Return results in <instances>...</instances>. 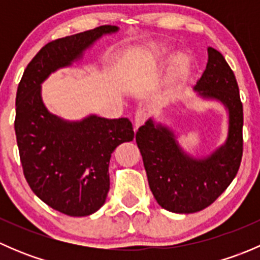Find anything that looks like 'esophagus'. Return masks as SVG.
<instances>
[{"label":"esophagus","instance_id":"obj_1","mask_svg":"<svg viewBox=\"0 0 260 260\" xmlns=\"http://www.w3.org/2000/svg\"><path fill=\"white\" fill-rule=\"evenodd\" d=\"M147 119V112L145 109H138L135 114V131L138 129L140 125H142Z\"/></svg>","mask_w":260,"mask_h":260}]
</instances>
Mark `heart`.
Returning a JSON list of instances; mask_svg holds the SVG:
<instances>
[{"mask_svg":"<svg viewBox=\"0 0 260 260\" xmlns=\"http://www.w3.org/2000/svg\"><path fill=\"white\" fill-rule=\"evenodd\" d=\"M186 72V65L183 61H180L179 65H177V74L181 75Z\"/></svg>","mask_w":260,"mask_h":260,"instance_id":"heart-1","label":"heart"}]
</instances>
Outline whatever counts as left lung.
<instances>
[{"instance_id":"1","label":"left lung","mask_w":260,"mask_h":260,"mask_svg":"<svg viewBox=\"0 0 260 260\" xmlns=\"http://www.w3.org/2000/svg\"><path fill=\"white\" fill-rule=\"evenodd\" d=\"M209 60L195 90L216 99L229 112L228 140L206 158L188 157L174 132L148 119L136 133L149 188L166 210L191 214L210 206L237 176L243 156V104L229 64L217 50L208 49Z\"/></svg>"}]
</instances>
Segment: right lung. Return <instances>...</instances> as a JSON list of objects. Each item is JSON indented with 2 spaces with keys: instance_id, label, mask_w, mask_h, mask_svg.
I'll list each match as a JSON object with an SVG mask.
<instances>
[{
  "instance_id": "1",
  "label": "right lung",
  "mask_w": 260,
  "mask_h": 260,
  "mask_svg": "<svg viewBox=\"0 0 260 260\" xmlns=\"http://www.w3.org/2000/svg\"><path fill=\"white\" fill-rule=\"evenodd\" d=\"M104 25L46 44L28 62L16 93L15 133L23 175L46 205L69 216H86L103 206L109 191V159L115 147L135 138L128 118L89 115L68 122L49 113L41 83L69 67L104 34Z\"/></svg>"
}]
</instances>
